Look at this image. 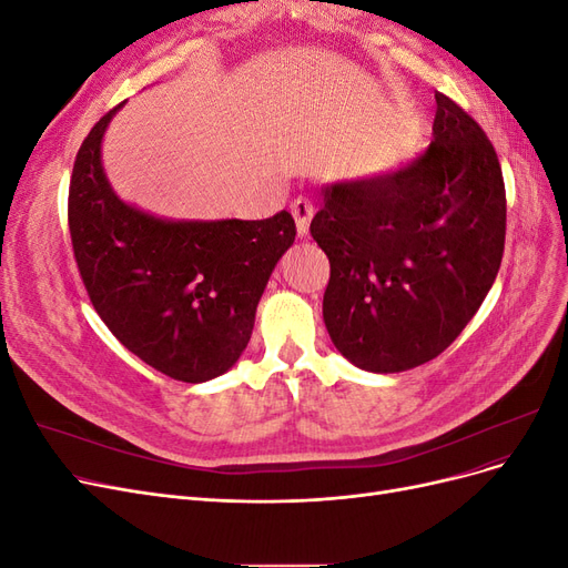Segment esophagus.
Listing matches in <instances>:
<instances>
[{
  "mask_svg": "<svg viewBox=\"0 0 568 568\" xmlns=\"http://www.w3.org/2000/svg\"><path fill=\"white\" fill-rule=\"evenodd\" d=\"M291 215L296 220V232L301 239L307 236V227H311V217H313V203L298 196L291 201Z\"/></svg>",
  "mask_w": 568,
  "mask_h": 568,
  "instance_id": "1",
  "label": "esophagus"
}]
</instances>
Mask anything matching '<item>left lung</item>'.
I'll return each instance as SVG.
<instances>
[{
    "mask_svg": "<svg viewBox=\"0 0 568 568\" xmlns=\"http://www.w3.org/2000/svg\"><path fill=\"white\" fill-rule=\"evenodd\" d=\"M434 140L390 173L322 186L311 234L329 257L322 315L336 351L374 374L419 367L459 336L505 251L497 153L476 120L436 94Z\"/></svg>",
    "mask_w": 568,
    "mask_h": 568,
    "instance_id": "left-lung-1",
    "label": "left lung"
}]
</instances>
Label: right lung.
<instances>
[{
	"label": "right lung",
	"instance_id": "add662e5",
	"mask_svg": "<svg viewBox=\"0 0 568 568\" xmlns=\"http://www.w3.org/2000/svg\"><path fill=\"white\" fill-rule=\"evenodd\" d=\"M123 104L84 136L73 165L68 227L80 277L130 353L170 379L211 382L248 346L257 301L296 239L294 217L168 220L125 203L101 163Z\"/></svg>",
	"mask_w": 568,
	"mask_h": 568
}]
</instances>
